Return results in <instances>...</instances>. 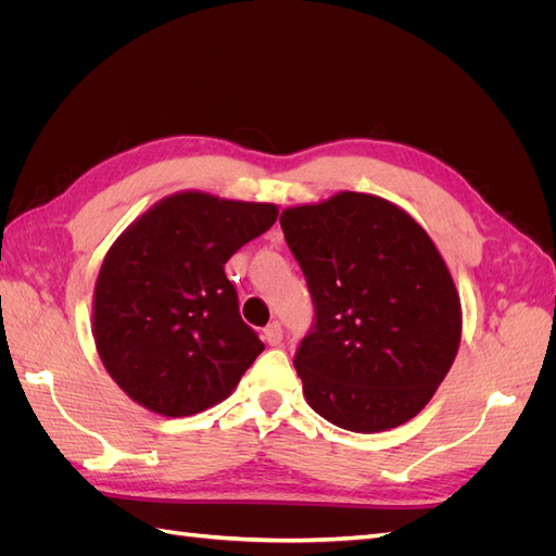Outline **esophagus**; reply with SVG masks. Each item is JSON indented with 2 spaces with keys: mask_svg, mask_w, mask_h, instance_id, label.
Wrapping results in <instances>:
<instances>
[{
  "mask_svg": "<svg viewBox=\"0 0 556 556\" xmlns=\"http://www.w3.org/2000/svg\"><path fill=\"white\" fill-rule=\"evenodd\" d=\"M264 341L268 345H280V341H282V327L278 323L266 325L264 327Z\"/></svg>",
  "mask_w": 556,
  "mask_h": 556,
  "instance_id": "obj_1",
  "label": "esophagus"
}]
</instances>
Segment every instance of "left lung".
<instances>
[{
    "mask_svg": "<svg viewBox=\"0 0 556 556\" xmlns=\"http://www.w3.org/2000/svg\"><path fill=\"white\" fill-rule=\"evenodd\" d=\"M280 227L313 296L294 368L327 422L376 433L431 401L462 341V304L429 233L387 199L339 192L285 208Z\"/></svg>",
    "mask_w": 556,
    "mask_h": 556,
    "instance_id": "left-lung-1",
    "label": "left lung"
}]
</instances>
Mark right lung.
I'll use <instances>...</instances> for the list:
<instances>
[{"instance_id":"1","label":"right lung","mask_w":556,"mask_h":556,"mask_svg":"<svg viewBox=\"0 0 556 556\" xmlns=\"http://www.w3.org/2000/svg\"><path fill=\"white\" fill-rule=\"evenodd\" d=\"M274 204L166 197L106 252L92 333L109 376L143 408L188 417L225 401L264 343L239 313L229 257L276 223Z\"/></svg>"}]
</instances>
